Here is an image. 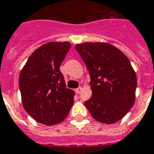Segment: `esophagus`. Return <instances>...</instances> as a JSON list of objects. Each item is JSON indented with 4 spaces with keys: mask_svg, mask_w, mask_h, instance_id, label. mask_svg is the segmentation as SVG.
I'll return each mask as SVG.
<instances>
[{
    "mask_svg": "<svg viewBox=\"0 0 154 154\" xmlns=\"http://www.w3.org/2000/svg\"><path fill=\"white\" fill-rule=\"evenodd\" d=\"M81 91H82V88H81V87H79V88L75 89V93L76 94H78L81 93Z\"/></svg>",
    "mask_w": 154,
    "mask_h": 154,
    "instance_id": "1",
    "label": "esophagus"
}]
</instances>
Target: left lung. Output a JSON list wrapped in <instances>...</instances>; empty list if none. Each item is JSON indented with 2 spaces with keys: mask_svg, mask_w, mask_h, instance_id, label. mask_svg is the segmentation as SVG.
I'll use <instances>...</instances> for the list:
<instances>
[{
  "mask_svg": "<svg viewBox=\"0 0 154 154\" xmlns=\"http://www.w3.org/2000/svg\"><path fill=\"white\" fill-rule=\"evenodd\" d=\"M75 49L91 75L92 96L85 105L103 124L119 121L132 108L137 77L128 57L106 42L77 44Z\"/></svg>",
  "mask_w": 154,
  "mask_h": 154,
  "instance_id": "obj_1",
  "label": "left lung"
}]
</instances>
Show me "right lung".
Here are the masks:
<instances>
[{
  "label": "right lung",
  "instance_id": "1",
  "mask_svg": "<svg viewBox=\"0 0 154 154\" xmlns=\"http://www.w3.org/2000/svg\"><path fill=\"white\" fill-rule=\"evenodd\" d=\"M71 44L49 42L30 56L19 79L24 109L45 125L63 121L74 102L75 93L66 87L60 64Z\"/></svg>",
  "mask_w": 154,
  "mask_h": 154
}]
</instances>
